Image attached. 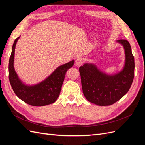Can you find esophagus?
I'll return each instance as SVG.
<instances>
[{
  "instance_id": "obj_1",
  "label": "esophagus",
  "mask_w": 145,
  "mask_h": 145,
  "mask_svg": "<svg viewBox=\"0 0 145 145\" xmlns=\"http://www.w3.org/2000/svg\"><path fill=\"white\" fill-rule=\"evenodd\" d=\"M83 62H84V60H83L82 57H78L76 60L75 65L77 67H79L81 65H82V64L83 63Z\"/></svg>"
}]
</instances>
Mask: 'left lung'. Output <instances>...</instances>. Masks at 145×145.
Segmentation results:
<instances>
[{
  "mask_svg": "<svg viewBox=\"0 0 145 145\" xmlns=\"http://www.w3.org/2000/svg\"><path fill=\"white\" fill-rule=\"evenodd\" d=\"M117 42L124 48L125 65L120 71L108 74L93 63H86L79 68L83 93L89 102L99 106L116 103L128 93L134 77V57L126 40Z\"/></svg>",
  "mask_w": 145,
  "mask_h": 145,
  "instance_id": "left-lung-1",
  "label": "left lung"
}]
</instances>
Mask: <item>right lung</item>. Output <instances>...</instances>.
<instances>
[{"instance_id": "add662e5", "label": "right lung", "mask_w": 145, "mask_h": 145, "mask_svg": "<svg viewBox=\"0 0 145 145\" xmlns=\"http://www.w3.org/2000/svg\"><path fill=\"white\" fill-rule=\"evenodd\" d=\"M17 37L14 42L9 60V80L16 95L20 100L34 106H42L54 103L59 97L65 74L74 63L72 60L59 66L44 80L32 85H26L22 81L14 67L15 48Z\"/></svg>"}]
</instances>
